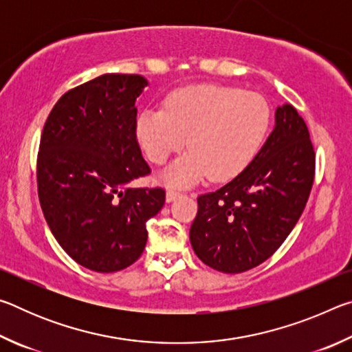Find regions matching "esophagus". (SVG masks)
<instances>
[{"label": "esophagus", "instance_id": "esophagus-1", "mask_svg": "<svg viewBox=\"0 0 352 352\" xmlns=\"http://www.w3.org/2000/svg\"><path fill=\"white\" fill-rule=\"evenodd\" d=\"M180 195H182L180 190L169 188L168 192H166V201H168V204H170V201H174V200H177L178 197H180Z\"/></svg>", "mask_w": 352, "mask_h": 352}]
</instances>
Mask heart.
I'll return each instance as SVG.
<instances>
[{"label": "heart", "mask_w": 352, "mask_h": 352, "mask_svg": "<svg viewBox=\"0 0 352 352\" xmlns=\"http://www.w3.org/2000/svg\"><path fill=\"white\" fill-rule=\"evenodd\" d=\"M270 126V109L256 93L231 87H184L172 91L164 110H146L136 119V140L155 164L189 151L162 174L169 186H190L204 177L223 182L247 168Z\"/></svg>", "instance_id": "b5f03b06"}]
</instances>
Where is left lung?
<instances>
[{"instance_id": "8db88e82", "label": "left lung", "mask_w": 352, "mask_h": 352, "mask_svg": "<svg viewBox=\"0 0 352 352\" xmlns=\"http://www.w3.org/2000/svg\"><path fill=\"white\" fill-rule=\"evenodd\" d=\"M315 152L309 130L290 104L278 107L275 127L245 169L200 195L189 239L211 269L242 273L281 247L311 194Z\"/></svg>"}]
</instances>
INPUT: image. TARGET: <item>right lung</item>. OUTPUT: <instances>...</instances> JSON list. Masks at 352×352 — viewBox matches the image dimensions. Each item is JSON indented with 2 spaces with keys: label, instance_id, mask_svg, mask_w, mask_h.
Returning <instances> with one entry per match:
<instances>
[{
  "label": "right lung",
  "instance_id": "right-lung-1",
  "mask_svg": "<svg viewBox=\"0 0 352 352\" xmlns=\"http://www.w3.org/2000/svg\"><path fill=\"white\" fill-rule=\"evenodd\" d=\"M140 74H102L65 93L46 119L37 158L38 199L60 247L99 273L132 265L164 189L132 188L151 172L136 141Z\"/></svg>",
  "mask_w": 352,
  "mask_h": 352
}]
</instances>
